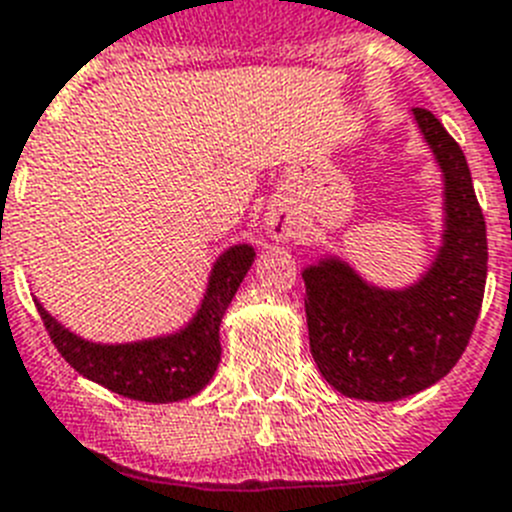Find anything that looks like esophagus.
<instances>
[{
	"label": "esophagus",
	"instance_id": "esophagus-1",
	"mask_svg": "<svg viewBox=\"0 0 512 512\" xmlns=\"http://www.w3.org/2000/svg\"><path fill=\"white\" fill-rule=\"evenodd\" d=\"M268 231L273 239H288L293 234V224L286 216H273V219H268Z\"/></svg>",
	"mask_w": 512,
	"mask_h": 512
}]
</instances>
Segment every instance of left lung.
Instances as JSON below:
<instances>
[{"instance_id": "1", "label": "left lung", "mask_w": 512, "mask_h": 512, "mask_svg": "<svg viewBox=\"0 0 512 512\" xmlns=\"http://www.w3.org/2000/svg\"><path fill=\"white\" fill-rule=\"evenodd\" d=\"M415 121L446 180L443 247L402 291L368 286L342 260L304 270L309 348L340 394L397 402L441 381L469 345L487 281V226L464 151L430 110Z\"/></svg>"}]
</instances>
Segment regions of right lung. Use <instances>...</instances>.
<instances>
[{"label": "right lung", "mask_w": 512, "mask_h": 512, "mask_svg": "<svg viewBox=\"0 0 512 512\" xmlns=\"http://www.w3.org/2000/svg\"><path fill=\"white\" fill-rule=\"evenodd\" d=\"M255 250L237 244L216 260L208 291L193 322L175 335L131 345H97L69 332L38 304L51 342L74 371L139 402H180L213 379L221 361L219 327L226 306L252 268Z\"/></svg>", "instance_id": "right-lung-1"}]
</instances>
